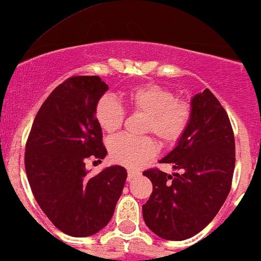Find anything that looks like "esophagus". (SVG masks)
Wrapping results in <instances>:
<instances>
[{
	"label": "esophagus",
	"mask_w": 261,
	"mask_h": 261,
	"mask_svg": "<svg viewBox=\"0 0 261 261\" xmlns=\"http://www.w3.org/2000/svg\"><path fill=\"white\" fill-rule=\"evenodd\" d=\"M139 175V173L138 172H134V170H132V169H128V181H130V180H133V179H136L137 176Z\"/></svg>",
	"instance_id": "1"
}]
</instances>
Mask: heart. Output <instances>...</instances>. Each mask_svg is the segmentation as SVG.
<instances>
[{
	"label": "heart",
	"mask_w": 261,
	"mask_h": 261,
	"mask_svg": "<svg viewBox=\"0 0 261 261\" xmlns=\"http://www.w3.org/2000/svg\"><path fill=\"white\" fill-rule=\"evenodd\" d=\"M127 105L133 111L145 114L144 132H153L162 142L172 144L180 139L190 120V106L176 99L175 94L163 86L147 83L133 87L124 94ZM99 127L114 133L122 127L124 109L112 96H103L94 109ZM109 153L117 163L129 168L141 167L156 153V144L150 137L132 138L122 136L109 142Z\"/></svg>",
	"instance_id": "obj_1"
}]
</instances>
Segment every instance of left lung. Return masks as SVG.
I'll list each match as a JSON object with an SVG mask.
<instances>
[{
  "instance_id": "8db88e82",
  "label": "left lung",
  "mask_w": 261,
  "mask_h": 261,
  "mask_svg": "<svg viewBox=\"0 0 261 261\" xmlns=\"http://www.w3.org/2000/svg\"><path fill=\"white\" fill-rule=\"evenodd\" d=\"M190 120L162 163L173 174L145 170L153 192L143 205V218L165 240H186L214 219L230 192L235 168L234 133L225 109L208 88L190 100Z\"/></svg>"
}]
</instances>
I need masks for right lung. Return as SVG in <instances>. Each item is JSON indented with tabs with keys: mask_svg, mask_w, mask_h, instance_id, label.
Here are the masks:
<instances>
[{
	"mask_svg": "<svg viewBox=\"0 0 261 261\" xmlns=\"http://www.w3.org/2000/svg\"><path fill=\"white\" fill-rule=\"evenodd\" d=\"M107 91L98 75L68 78L44 100L27 139L24 167L36 201L71 237H89L107 225L127 179L120 165L94 176L86 169L87 158L107 155L94 114Z\"/></svg>",
	"mask_w": 261,
	"mask_h": 261,
	"instance_id": "obj_1",
	"label": "right lung"
}]
</instances>
